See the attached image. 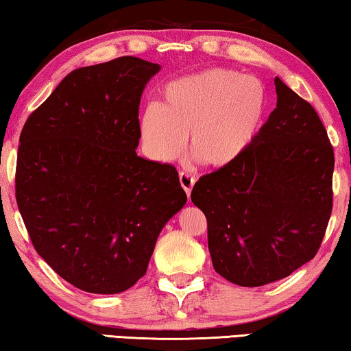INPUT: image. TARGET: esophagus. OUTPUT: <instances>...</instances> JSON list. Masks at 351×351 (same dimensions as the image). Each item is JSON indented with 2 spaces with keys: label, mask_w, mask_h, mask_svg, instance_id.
Here are the masks:
<instances>
[{
  "label": "esophagus",
  "mask_w": 351,
  "mask_h": 351,
  "mask_svg": "<svg viewBox=\"0 0 351 351\" xmlns=\"http://www.w3.org/2000/svg\"><path fill=\"white\" fill-rule=\"evenodd\" d=\"M180 182L182 186V189L186 191L187 195H191L192 187L195 184V178H193L191 173H186V171H181L180 173Z\"/></svg>",
  "instance_id": "obj_1"
}]
</instances>
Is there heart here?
<instances>
[{"instance_id": "1", "label": "heart", "mask_w": 351, "mask_h": 351, "mask_svg": "<svg viewBox=\"0 0 351 351\" xmlns=\"http://www.w3.org/2000/svg\"><path fill=\"white\" fill-rule=\"evenodd\" d=\"M265 113L260 83L233 69H209L169 83L160 104L140 114V137L151 158L171 162L184 151L211 169L233 164L257 135Z\"/></svg>"}]
</instances>
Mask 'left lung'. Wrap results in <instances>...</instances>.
Returning <instances> with one entry per match:
<instances>
[{
    "mask_svg": "<svg viewBox=\"0 0 351 351\" xmlns=\"http://www.w3.org/2000/svg\"><path fill=\"white\" fill-rule=\"evenodd\" d=\"M274 85L277 107L252 143L191 193L206 216L214 269L241 287L284 279L315 257L332 211L325 125L280 78Z\"/></svg>",
    "mask_w": 351,
    "mask_h": 351,
    "instance_id": "obj_1",
    "label": "left lung"
}]
</instances>
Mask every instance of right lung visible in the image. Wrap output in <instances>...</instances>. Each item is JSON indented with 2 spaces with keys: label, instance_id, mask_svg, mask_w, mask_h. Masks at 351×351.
<instances>
[{
  "label": "right lung",
  "instance_id": "add662e5",
  "mask_svg": "<svg viewBox=\"0 0 351 351\" xmlns=\"http://www.w3.org/2000/svg\"><path fill=\"white\" fill-rule=\"evenodd\" d=\"M159 69L121 56L72 71L20 134L15 198L29 239L83 291L130 289L187 200L173 165L135 153L140 97Z\"/></svg>",
  "mask_w": 351,
  "mask_h": 351
}]
</instances>
